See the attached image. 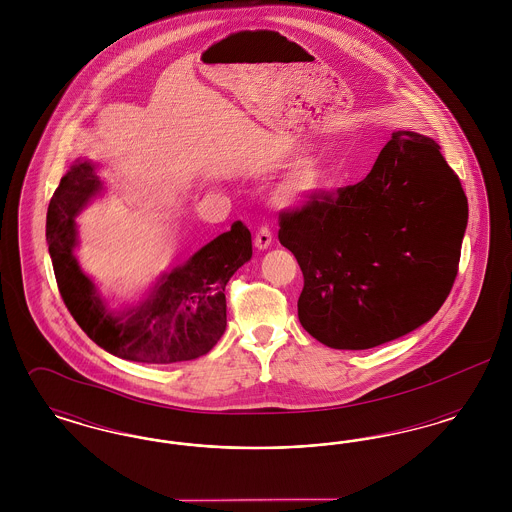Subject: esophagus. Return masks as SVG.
<instances>
[{"label": "esophagus", "mask_w": 512, "mask_h": 512, "mask_svg": "<svg viewBox=\"0 0 512 512\" xmlns=\"http://www.w3.org/2000/svg\"><path fill=\"white\" fill-rule=\"evenodd\" d=\"M253 244L257 249H267L268 245L272 244V232L268 230L267 226H261L253 238Z\"/></svg>", "instance_id": "1"}]
</instances>
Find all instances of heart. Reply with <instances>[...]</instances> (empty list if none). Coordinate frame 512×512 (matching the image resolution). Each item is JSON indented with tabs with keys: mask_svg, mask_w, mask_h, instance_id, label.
Wrapping results in <instances>:
<instances>
[{
	"mask_svg": "<svg viewBox=\"0 0 512 512\" xmlns=\"http://www.w3.org/2000/svg\"><path fill=\"white\" fill-rule=\"evenodd\" d=\"M324 182V169L318 159H303L284 180L280 188V197L284 201H301L315 194Z\"/></svg>",
	"mask_w": 512,
	"mask_h": 512,
	"instance_id": "obj_1",
	"label": "heart"
}]
</instances>
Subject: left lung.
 Segmentation results:
<instances>
[{
	"mask_svg": "<svg viewBox=\"0 0 512 512\" xmlns=\"http://www.w3.org/2000/svg\"><path fill=\"white\" fill-rule=\"evenodd\" d=\"M468 203L439 146L395 132L365 180L282 211L278 240L303 272L301 326L334 349H370L434 317L461 261Z\"/></svg>",
	"mask_w": 512,
	"mask_h": 512,
	"instance_id": "left-lung-1",
	"label": "left lung"
}]
</instances>
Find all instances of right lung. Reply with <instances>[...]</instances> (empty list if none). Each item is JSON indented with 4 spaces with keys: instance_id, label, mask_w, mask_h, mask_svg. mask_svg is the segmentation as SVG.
<instances>
[{
    "instance_id": "add662e5",
    "label": "right lung",
    "mask_w": 512,
    "mask_h": 512,
    "mask_svg": "<svg viewBox=\"0 0 512 512\" xmlns=\"http://www.w3.org/2000/svg\"><path fill=\"white\" fill-rule=\"evenodd\" d=\"M101 188L90 163H74L49 201L46 240L59 293L76 324L101 349L134 363H178L209 353L226 330L224 288L251 259L242 220L161 278L146 303L111 315L74 259V217Z\"/></svg>"
}]
</instances>
